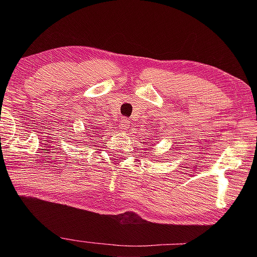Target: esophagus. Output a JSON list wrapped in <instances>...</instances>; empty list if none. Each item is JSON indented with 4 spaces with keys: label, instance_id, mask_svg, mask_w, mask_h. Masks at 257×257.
<instances>
[{
    "label": "esophagus",
    "instance_id": "34e87169",
    "mask_svg": "<svg viewBox=\"0 0 257 257\" xmlns=\"http://www.w3.org/2000/svg\"><path fill=\"white\" fill-rule=\"evenodd\" d=\"M128 126H130V121H128V119H126V118H121L120 122H119V128H120L122 132H125L126 130L128 128Z\"/></svg>",
    "mask_w": 257,
    "mask_h": 257
}]
</instances>
